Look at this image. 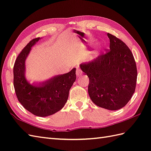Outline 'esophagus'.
I'll return each instance as SVG.
<instances>
[{
	"instance_id": "obj_1",
	"label": "esophagus",
	"mask_w": 151,
	"mask_h": 151,
	"mask_svg": "<svg viewBox=\"0 0 151 151\" xmlns=\"http://www.w3.org/2000/svg\"><path fill=\"white\" fill-rule=\"evenodd\" d=\"M76 76H78V77H79V76H81V75L83 74V72H82V71L80 69H79L78 68H77V70H76Z\"/></svg>"
}]
</instances>
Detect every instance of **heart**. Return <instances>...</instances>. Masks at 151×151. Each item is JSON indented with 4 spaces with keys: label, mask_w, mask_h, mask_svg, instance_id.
I'll use <instances>...</instances> for the list:
<instances>
[{
    "label": "heart",
    "mask_w": 151,
    "mask_h": 151,
    "mask_svg": "<svg viewBox=\"0 0 151 151\" xmlns=\"http://www.w3.org/2000/svg\"><path fill=\"white\" fill-rule=\"evenodd\" d=\"M98 47H100V46H98Z\"/></svg>",
    "instance_id": "1"
}]
</instances>
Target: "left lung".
Wrapping results in <instances>:
<instances>
[{"label":"left lung","mask_w":151,"mask_h":151,"mask_svg":"<svg viewBox=\"0 0 151 151\" xmlns=\"http://www.w3.org/2000/svg\"><path fill=\"white\" fill-rule=\"evenodd\" d=\"M109 50L79 67L89 78L88 94L99 107L118 110L126 106L135 91L137 69L133 55L122 40L108 33Z\"/></svg>","instance_id":"obj_1"}]
</instances>
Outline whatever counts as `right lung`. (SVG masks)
Instances as JSON below:
<instances>
[{"label": "right lung", "mask_w": 151, "mask_h": 151, "mask_svg": "<svg viewBox=\"0 0 151 151\" xmlns=\"http://www.w3.org/2000/svg\"><path fill=\"white\" fill-rule=\"evenodd\" d=\"M41 38L32 40L18 55L13 68V84L18 100L24 108L33 115L45 117L63 108L76 79V68L44 81L29 83L25 78V60L31 48Z\"/></svg>", "instance_id": "right-lung-1"}]
</instances>
